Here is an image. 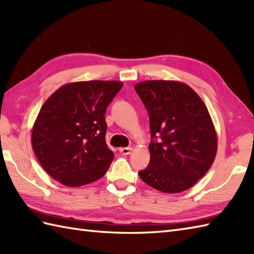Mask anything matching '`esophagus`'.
Here are the masks:
<instances>
[{"label": "esophagus", "mask_w": 254, "mask_h": 254, "mask_svg": "<svg viewBox=\"0 0 254 254\" xmlns=\"http://www.w3.org/2000/svg\"><path fill=\"white\" fill-rule=\"evenodd\" d=\"M119 150H120V153L123 155H130L132 153L133 148L132 147H124V148H120Z\"/></svg>", "instance_id": "esophagus-1"}]
</instances>
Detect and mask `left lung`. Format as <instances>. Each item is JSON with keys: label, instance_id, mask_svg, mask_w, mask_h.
I'll use <instances>...</instances> for the list:
<instances>
[{"label": "left lung", "instance_id": "left-lung-1", "mask_svg": "<svg viewBox=\"0 0 254 254\" xmlns=\"http://www.w3.org/2000/svg\"><path fill=\"white\" fill-rule=\"evenodd\" d=\"M135 91L149 116L150 159L138 171L156 190L179 193L205 176L217 153V135L206 106L190 86L145 80Z\"/></svg>", "mask_w": 254, "mask_h": 254}]
</instances>
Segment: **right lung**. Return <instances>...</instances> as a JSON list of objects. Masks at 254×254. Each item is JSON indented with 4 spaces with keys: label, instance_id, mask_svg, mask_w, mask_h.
Masks as SVG:
<instances>
[{
    "label": "right lung",
    "instance_id": "add662e5",
    "mask_svg": "<svg viewBox=\"0 0 254 254\" xmlns=\"http://www.w3.org/2000/svg\"><path fill=\"white\" fill-rule=\"evenodd\" d=\"M123 84L88 80L61 86L38 113L31 145L48 175L66 187L100 179L113 160L105 113Z\"/></svg>",
    "mask_w": 254,
    "mask_h": 254
}]
</instances>
